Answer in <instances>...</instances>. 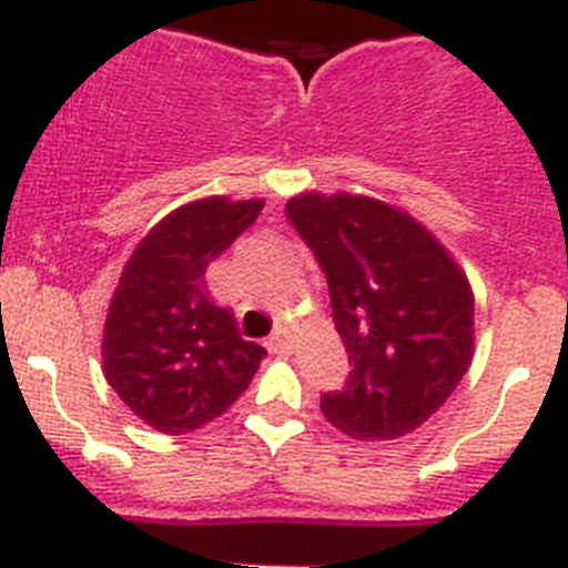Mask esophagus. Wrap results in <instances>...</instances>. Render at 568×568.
<instances>
[{
	"instance_id": "1",
	"label": "esophagus",
	"mask_w": 568,
	"mask_h": 568,
	"mask_svg": "<svg viewBox=\"0 0 568 568\" xmlns=\"http://www.w3.org/2000/svg\"><path fill=\"white\" fill-rule=\"evenodd\" d=\"M270 353H290L293 349V333L287 327H275L273 335L267 338Z\"/></svg>"
}]
</instances>
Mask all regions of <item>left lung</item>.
<instances>
[{"mask_svg": "<svg viewBox=\"0 0 568 568\" xmlns=\"http://www.w3.org/2000/svg\"><path fill=\"white\" fill-rule=\"evenodd\" d=\"M287 219L327 275L353 373L321 413L358 440L418 429L455 393L475 349L464 270L424 224L369 195L304 193Z\"/></svg>", "mask_w": 568, "mask_h": 568, "instance_id": "1", "label": "left lung"}]
</instances>
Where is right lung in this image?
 I'll list each match as a JSON object with an SVG mask.
<instances>
[{"mask_svg": "<svg viewBox=\"0 0 568 568\" xmlns=\"http://www.w3.org/2000/svg\"><path fill=\"white\" fill-rule=\"evenodd\" d=\"M264 202H190L155 224L124 264L104 321V378L133 415L164 435L227 413L267 355L244 341L207 293L210 261L258 219Z\"/></svg>", "mask_w": 568, "mask_h": 568, "instance_id": "add662e5", "label": "right lung"}]
</instances>
